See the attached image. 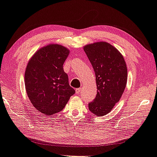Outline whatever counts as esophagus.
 <instances>
[{"mask_svg":"<svg viewBox=\"0 0 157 157\" xmlns=\"http://www.w3.org/2000/svg\"><path fill=\"white\" fill-rule=\"evenodd\" d=\"M81 88H76V94H79L80 93V92H81Z\"/></svg>","mask_w":157,"mask_h":157,"instance_id":"34e87169","label":"esophagus"}]
</instances>
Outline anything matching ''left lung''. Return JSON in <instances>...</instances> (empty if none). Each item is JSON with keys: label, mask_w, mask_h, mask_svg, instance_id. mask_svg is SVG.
<instances>
[{"label": "left lung", "mask_w": 157, "mask_h": 157, "mask_svg": "<svg viewBox=\"0 0 157 157\" xmlns=\"http://www.w3.org/2000/svg\"><path fill=\"white\" fill-rule=\"evenodd\" d=\"M83 50L95 71L98 89L88 108L97 117H102L112 110L124 92L128 78L126 63L122 54L107 42L86 45Z\"/></svg>", "instance_id": "left-lung-1"}]
</instances>
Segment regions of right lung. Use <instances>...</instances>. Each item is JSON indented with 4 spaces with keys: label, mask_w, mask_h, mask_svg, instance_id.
Returning a JSON list of instances; mask_svg holds the SVG:
<instances>
[{
    "label": "right lung",
    "mask_w": 157,
    "mask_h": 157,
    "mask_svg": "<svg viewBox=\"0 0 157 157\" xmlns=\"http://www.w3.org/2000/svg\"><path fill=\"white\" fill-rule=\"evenodd\" d=\"M69 52L63 45L50 43L38 49L29 60L25 74L26 94L42 114L59 112L75 93L63 69Z\"/></svg>",
    "instance_id": "add662e5"
}]
</instances>
